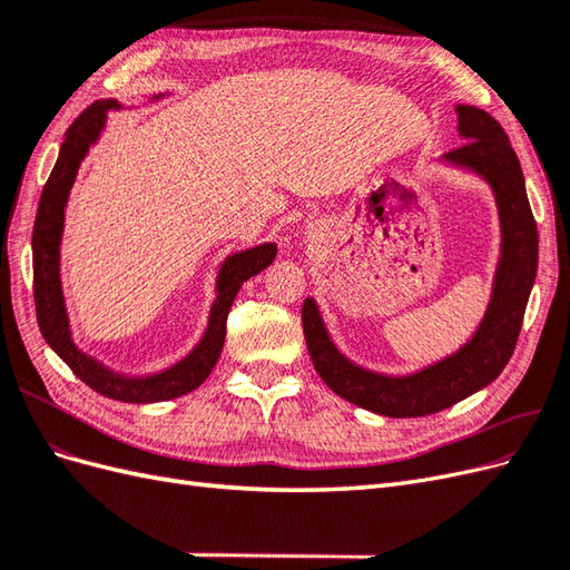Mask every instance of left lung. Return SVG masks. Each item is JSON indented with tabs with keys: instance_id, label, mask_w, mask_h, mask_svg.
I'll return each mask as SVG.
<instances>
[{
	"instance_id": "1",
	"label": "left lung",
	"mask_w": 570,
	"mask_h": 570,
	"mask_svg": "<svg viewBox=\"0 0 570 570\" xmlns=\"http://www.w3.org/2000/svg\"><path fill=\"white\" fill-rule=\"evenodd\" d=\"M456 114L459 135L465 142L442 159L490 183L502 223V258L490 306L475 335L438 364L394 377L354 366L327 337L316 302L306 299L302 306L306 347L323 383L342 400L390 419L430 416L490 385L515 350L538 273V223L530 212L521 161L504 128L478 107L459 105Z\"/></svg>"
}]
</instances>
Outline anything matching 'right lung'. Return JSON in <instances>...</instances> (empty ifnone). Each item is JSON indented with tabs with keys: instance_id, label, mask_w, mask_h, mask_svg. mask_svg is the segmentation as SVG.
<instances>
[{
	"instance_id": "add662e5",
	"label": "right lung",
	"mask_w": 570,
	"mask_h": 570,
	"mask_svg": "<svg viewBox=\"0 0 570 570\" xmlns=\"http://www.w3.org/2000/svg\"><path fill=\"white\" fill-rule=\"evenodd\" d=\"M109 109H118L114 99L95 101V105H90L73 120V126L66 130V140L61 145L59 159L55 168H51L42 189L36 228H32V295H36L38 325L49 347L55 350L66 361V366L95 392L109 396V400L128 404L166 402L174 400V396L193 392L209 377L220 356L223 342H226V321L235 295L252 275L262 273L266 266L273 264L275 245L266 243L226 258V264L218 271V297L212 306L206 333L197 347L183 361H178L176 366H170L157 375L126 377L105 368L99 361L90 358L88 354H82L73 344L71 327H68L59 278V245L63 233V209L68 193H71V185L76 180L82 157L88 154L90 145L97 140L101 128L107 124Z\"/></svg>"
}]
</instances>
